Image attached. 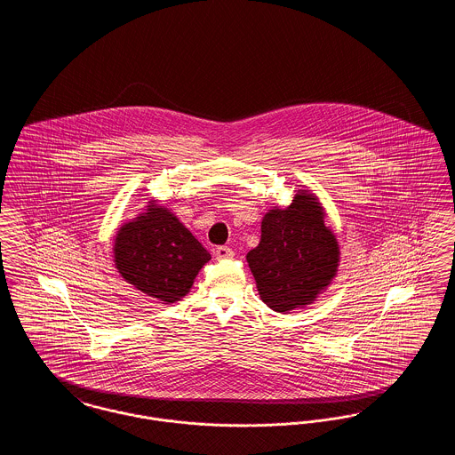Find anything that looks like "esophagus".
Returning a JSON list of instances; mask_svg holds the SVG:
<instances>
[{
    "label": "esophagus",
    "mask_w": 455,
    "mask_h": 455,
    "mask_svg": "<svg viewBox=\"0 0 455 455\" xmlns=\"http://www.w3.org/2000/svg\"><path fill=\"white\" fill-rule=\"evenodd\" d=\"M215 258L217 259H230V258H234V251L227 245H220L215 249Z\"/></svg>",
    "instance_id": "obj_1"
}]
</instances>
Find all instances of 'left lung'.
Returning a JSON list of instances; mask_svg holds the SVG:
<instances>
[{"mask_svg":"<svg viewBox=\"0 0 455 455\" xmlns=\"http://www.w3.org/2000/svg\"><path fill=\"white\" fill-rule=\"evenodd\" d=\"M339 260L338 237L308 188L299 189L286 208L266 212L259 243L247 252L260 300L280 314L315 302L336 278Z\"/></svg>","mask_w":455,"mask_h":455,"instance_id":"left-lung-1","label":"left lung"}]
</instances>
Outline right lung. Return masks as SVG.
<instances>
[{
	"instance_id": "right-lung-1",
	"label": "right lung",
	"mask_w": 455,
	"mask_h": 455,
	"mask_svg": "<svg viewBox=\"0 0 455 455\" xmlns=\"http://www.w3.org/2000/svg\"><path fill=\"white\" fill-rule=\"evenodd\" d=\"M112 258L123 280L160 303L182 300L212 254L175 217L150 199L116 232Z\"/></svg>"
}]
</instances>
